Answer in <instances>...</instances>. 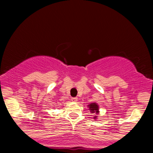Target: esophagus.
I'll list each match as a JSON object with an SVG mask.
<instances>
[{
    "label": "esophagus",
    "mask_w": 153,
    "mask_h": 153,
    "mask_svg": "<svg viewBox=\"0 0 153 153\" xmlns=\"http://www.w3.org/2000/svg\"><path fill=\"white\" fill-rule=\"evenodd\" d=\"M71 100L73 102H77L78 101V98H72Z\"/></svg>",
    "instance_id": "esophagus-1"
}]
</instances>
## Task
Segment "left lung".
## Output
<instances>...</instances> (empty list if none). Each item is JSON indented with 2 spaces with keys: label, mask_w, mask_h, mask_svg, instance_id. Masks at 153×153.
<instances>
[{
  "label": "left lung",
  "mask_w": 153,
  "mask_h": 153,
  "mask_svg": "<svg viewBox=\"0 0 153 153\" xmlns=\"http://www.w3.org/2000/svg\"><path fill=\"white\" fill-rule=\"evenodd\" d=\"M88 109L90 110L91 114H94V119L96 120L97 119V117L99 114V106L98 105L97 103H91L90 104L88 105Z\"/></svg>",
  "instance_id": "1"
}]
</instances>
